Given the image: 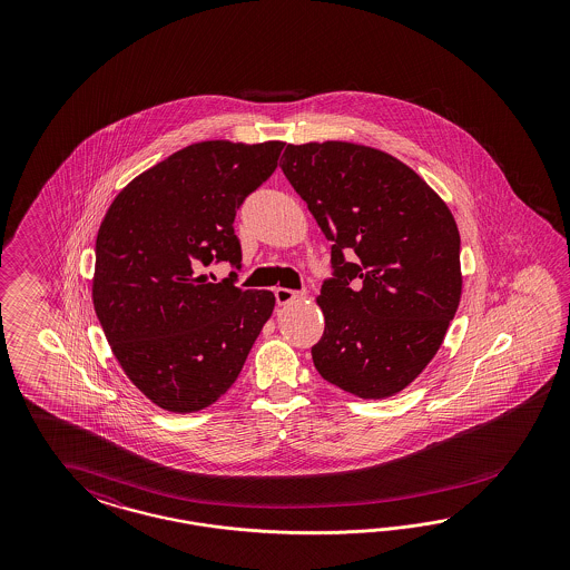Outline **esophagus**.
I'll list each match as a JSON object with an SVG mask.
<instances>
[{
  "mask_svg": "<svg viewBox=\"0 0 570 570\" xmlns=\"http://www.w3.org/2000/svg\"><path fill=\"white\" fill-rule=\"evenodd\" d=\"M305 291H291V288H276L277 305H288L298 298H305Z\"/></svg>",
  "mask_w": 570,
  "mask_h": 570,
  "instance_id": "34e87169",
  "label": "esophagus"
}]
</instances>
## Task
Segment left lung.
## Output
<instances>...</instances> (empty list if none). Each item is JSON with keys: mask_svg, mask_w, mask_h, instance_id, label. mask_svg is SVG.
<instances>
[{"mask_svg": "<svg viewBox=\"0 0 570 570\" xmlns=\"http://www.w3.org/2000/svg\"><path fill=\"white\" fill-rule=\"evenodd\" d=\"M282 158L332 242L315 370L357 397H391L429 365L460 305L453 215L417 173L367 146L288 144Z\"/></svg>", "mask_w": 570, "mask_h": 570, "instance_id": "left-lung-1", "label": "left lung"}]
</instances>
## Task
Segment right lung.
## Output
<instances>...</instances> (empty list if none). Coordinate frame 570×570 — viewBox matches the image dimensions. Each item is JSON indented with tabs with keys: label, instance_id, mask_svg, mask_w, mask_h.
<instances>
[{
	"label": "right lung",
	"instance_id": "right-lung-1",
	"mask_svg": "<svg viewBox=\"0 0 570 570\" xmlns=\"http://www.w3.org/2000/svg\"><path fill=\"white\" fill-rule=\"evenodd\" d=\"M284 141L191 144L138 175L96 238L94 307L117 362L158 407L205 410L236 382L276 296L242 291L236 210L276 171Z\"/></svg>",
	"mask_w": 570,
	"mask_h": 570
}]
</instances>
